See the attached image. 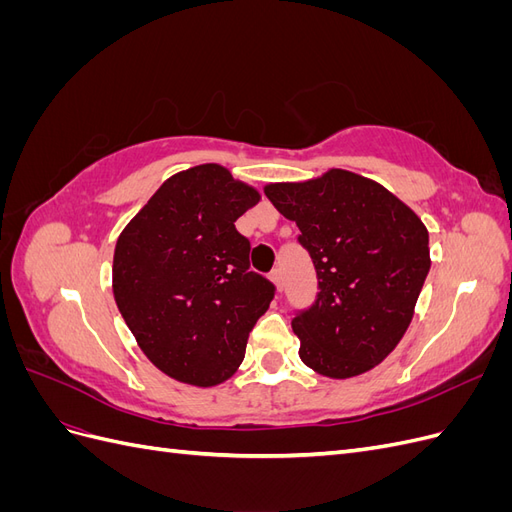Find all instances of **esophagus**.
Here are the masks:
<instances>
[{"label":"esophagus","instance_id":"34e87169","mask_svg":"<svg viewBox=\"0 0 512 512\" xmlns=\"http://www.w3.org/2000/svg\"><path fill=\"white\" fill-rule=\"evenodd\" d=\"M271 282L277 286V290H282V284H284L282 269H273V271H271Z\"/></svg>","mask_w":512,"mask_h":512}]
</instances>
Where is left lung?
I'll use <instances>...</instances> for the list:
<instances>
[{
  "label": "left lung",
  "instance_id": "1",
  "mask_svg": "<svg viewBox=\"0 0 512 512\" xmlns=\"http://www.w3.org/2000/svg\"><path fill=\"white\" fill-rule=\"evenodd\" d=\"M267 198L297 222L318 294L292 318L301 361L329 378H352L404 337L429 273V232L380 183L331 168L303 183H269Z\"/></svg>",
  "mask_w": 512,
  "mask_h": 512
}]
</instances>
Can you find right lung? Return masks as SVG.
Listing matches in <instances>:
<instances>
[{
    "instance_id": "right-lung-1",
    "label": "right lung",
    "mask_w": 512,
    "mask_h": 512,
    "mask_svg": "<svg viewBox=\"0 0 512 512\" xmlns=\"http://www.w3.org/2000/svg\"><path fill=\"white\" fill-rule=\"evenodd\" d=\"M260 200L220 164L166 179L123 228L113 294L147 359L166 376L213 386L235 374L275 286L250 271V241L235 228Z\"/></svg>"
}]
</instances>
